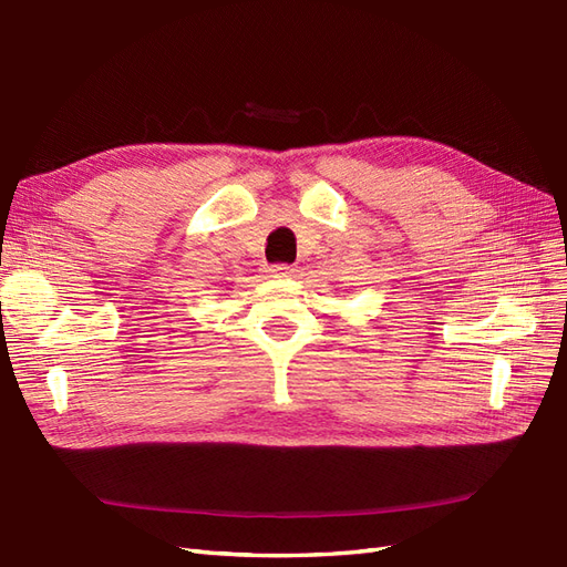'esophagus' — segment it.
Returning <instances> with one entry per match:
<instances>
[{
    "mask_svg": "<svg viewBox=\"0 0 567 567\" xmlns=\"http://www.w3.org/2000/svg\"><path fill=\"white\" fill-rule=\"evenodd\" d=\"M267 271L271 274V277H293L296 269L286 262H277V265H271Z\"/></svg>",
    "mask_w": 567,
    "mask_h": 567,
    "instance_id": "1",
    "label": "esophagus"
}]
</instances>
